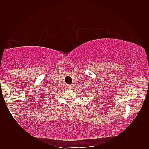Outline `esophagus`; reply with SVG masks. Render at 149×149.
I'll list each match as a JSON object with an SVG mask.
<instances>
[{"mask_svg": "<svg viewBox=\"0 0 149 149\" xmlns=\"http://www.w3.org/2000/svg\"><path fill=\"white\" fill-rule=\"evenodd\" d=\"M67 88H68V89H71V88H73V85H72V84H69V85H67Z\"/></svg>", "mask_w": 149, "mask_h": 149, "instance_id": "1", "label": "esophagus"}]
</instances>
